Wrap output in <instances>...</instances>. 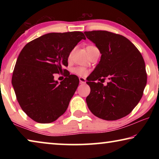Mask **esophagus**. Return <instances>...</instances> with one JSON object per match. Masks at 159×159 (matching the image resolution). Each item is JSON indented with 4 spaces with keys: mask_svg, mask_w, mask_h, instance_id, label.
<instances>
[{
    "mask_svg": "<svg viewBox=\"0 0 159 159\" xmlns=\"http://www.w3.org/2000/svg\"><path fill=\"white\" fill-rule=\"evenodd\" d=\"M79 81L80 83H86V80L85 78L83 77H79Z\"/></svg>",
    "mask_w": 159,
    "mask_h": 159,
    "instance_id": "obj_1",
    "label": "esophagus"
}]
</instances>
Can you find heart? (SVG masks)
<instances>
[{
	"mask_svg": "<svg viewBox=\"0 0 159 159\" xmlns=\"http://www.w3.org/2000/svg\"><path fill=\"white\" fill-rule=\"evenodd\" d=\"M95 48H96V47L94 46V45H88V46L86 48V49H87L88 52L89 53L91 50L95 49ZM73 72L74 74L79 75V76H85V75L88 74V69L83 66H77V67H75V68L73 69Z\"/></svg>",
	"mask_w": 159,
	"mask_h": 159,
	"instance_id": "b5f03b06",
	"label": "heart"
}]
</instances>
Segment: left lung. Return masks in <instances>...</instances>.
<instances>
[{"mask_svg":"<svg viewBox=\"0 0 159 159\" xmlns=\"http://www.w3.org/2000/svg\"><path fill=\"white\" fill-rule=\"evenodd\" d=\"M102 54L100 61L88 78L90 93L88 108L97 117L107 120L128 115L140 100L147 76L141 53L125 37L107 31H85ZM106 78V86L95 80Z\"/></svg>","mask_w":159,"mask_h":159,"instance_id":"8db88e82","label":"left lung"}]
</instances>
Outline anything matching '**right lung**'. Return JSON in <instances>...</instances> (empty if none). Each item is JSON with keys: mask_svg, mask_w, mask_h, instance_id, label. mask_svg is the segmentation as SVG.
Listing matches in <instances>:
<instances>
[{"mask_svg": "<svg viewBox=\"0 0 159 159\" xmlns=\"http://www.w3.org/2000/svg\"><path fill=\"white\" fill-rule=\"evenodd\" d=\"M85 39L80 31L50 33L28 43L20 53L13 71L12 84L21 109L34 121L49 123L68 108L79 79L64 66L70 52ZM64 71L60 84L53 74Z\"/></svg>", "mask_w": 159, "mask_h": 159, "instance_id": "1", "label": "right lung"}]
</instances>
